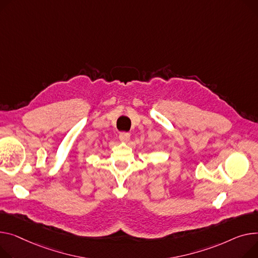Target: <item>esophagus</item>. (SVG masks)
<instances>
[{
    "label": "esophagus",
    "mask_w": 258,
    "mask_h": 258,
    "mask_svg": "<svg viewBox=\"0 0 258 258\" xmlns=\"http://www.w3.org/2000/svg\"><path fill=\"white\" fill-rule=\"evenodd\" d=\"M119 139L122 142H127L130 140V134L125 132H121L119 134Z\"/></svg>",
    "instance_id": "1"
}]
</instances>
